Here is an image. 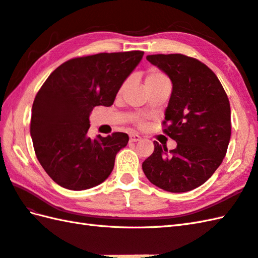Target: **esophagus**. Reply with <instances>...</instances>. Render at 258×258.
Returning <instances> with one entry per match:
<instances>
[{
    "label": "esophagus",
    "mask_w": 258,
    "mask_h": 258,
    "mask_svg": "<svg viewBox=\"0 0 258 258\" xmlns=\"http://www.w3.org/2000/svg\"><path fill=\"white\" fill-rule=\"evenodd\" d=\"M141 140V136L138 134H131L130 135V142H138Z\"/></svg>",
    "instance_id": "34e87169"
}]
</instances>
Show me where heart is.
Returning <instances> with one entry per match:
<instances>
[{"label":"heart","mask_w":258,"mask_h":258,"mask_svg":"<svg viewBox=\"0 0 258 258\" xmlns=\"http://www.w3.org/2000/svg\"><path fill=\"white\" fill-rule=\"evenodd\" d=\"M164 84H169V81L166 78V75H164L160 71L156 69H151L149 72H147L146 76H145V87L147 92H150L152 90L156 89V87L164 85ZM124 86H120V89L118 91V93H122ZM135 122L138 123L139 125L143 124V120L141 118H136Z\"/></svg>","instance_id":"heart-1"}]
</instances>
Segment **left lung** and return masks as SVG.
Wrapping results in <instances>:
<instances>
[{
    "label": "left lung",
    "instance_id": "left-lung-1",
    "mask_svg": "<svg viewBox=\"0 0 258 258\" xmlns=\"http://www.w3.org/2000/svg\"><path fill=\"white\" fill-rule=\"evenodd\" d=\"M146 59L172 81L163 132L177 146L168 152L155 141L142 167L157 187L188 191L204 184L226 155L232 128L228 97L215 73L199 59L183 54H154Z\"/></svg>",
    "mask_w": 258,
    "mask_h": 258
}]
</instances>
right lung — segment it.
Returning a JSON list of instances; mask_svg holds the SVG:
<instances>
[{
    "label": "right lung",
    "mask_w": 258,
    "mask_h": 258,
    "mask_svg": "<svg viewBox=\"0 0 258 258\" xmlns=\"http://www.w3.org/2000/svg\"><path fill=\"white\" fill-rule=\"evenodd\" d=\"M144 52L98 53L69 59L54 70L32 106L31 136L38 162L64 188L83 190L103 183L128 135L87 136L95 106H111Z\"/></svg>",
    "instance_id": "1"
}]
</instances>
